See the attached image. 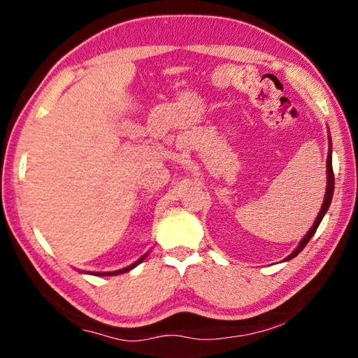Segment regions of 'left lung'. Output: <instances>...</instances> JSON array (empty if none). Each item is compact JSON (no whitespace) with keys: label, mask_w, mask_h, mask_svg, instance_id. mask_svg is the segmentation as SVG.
Returning a JSON list of instances; mask_svg holds the SVG:
<instances>
[{"label":"left lung","mask_w":358,"mask_h":358,"mask_svg":"<svg viewBox=\"0 0 358 358\" xmlns=\"http://www.w3.org/2000/svg\"><path fill=\"white\" fill-rule=\"evenodd\" d=\"M333 189H335V175H333V167H331V138L329 137V156H327V189H325L324 203H322V207H320V211H319V215H317V217H316V221H314V224H313V227H311L310 230H308V234L305 235V237L301 238L299 246L295 248V251H292V254H289V256H287L286 259H284V260H290V259H294L295 256H299L300 251L308 245V241L311 240L313 235L316 234V230H317V227H319L320 221H322L324 215L327 213V210H329L330 203H331Z\"/></svg>","instance_id":"obj_1"}]
</instances>
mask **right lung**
Segmentation results:
<instances>
[{
  "mask_svg": "<svg viewBox=\"0 0 358 358\" xmlns=\"http://www.w3.org/2000/svg\"><path fill=\"white\" fill-rule=\"evenodd\" d=\"M145 256H147V254H145ZM145 256H142L141 259L137 260V262H134V264H131L129 266H126V268H121V270H117V271H96V273H92V275H96V276H113V275H121V273H126V271H129V270H132L134 268V266H137L138 264L142 262V260L145 259Z\"/></svg>",
  "mask_w": 358,
  "mask_h": 358,
  "instance_id": "right-lung-1",
  "label": "right lung"
}]
</instances>
